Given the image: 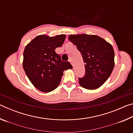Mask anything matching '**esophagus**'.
<instances>
[{
  "mask_svg": "<svg viewBox=\"0 0 133 133\" xmlns=\"http://www.w3.org/2000/svg\"><path fill=\"white\" fill-rule=\"evenodd\" d=\"M69 62L70 63L72 64V66H73V62H72V60H71V58H70V59L69 60Z\"/></svg>",
  "mask_w": 133,
  "mask_h": 133,
  "instance_id": "esophagus-1",
  "label": "esophagus"
}]
</instances>
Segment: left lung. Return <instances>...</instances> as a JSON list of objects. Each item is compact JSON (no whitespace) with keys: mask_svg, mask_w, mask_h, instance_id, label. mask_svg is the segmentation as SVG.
<instances>
[{"mask_svg":"<svg viewBox=\"0 0 133 133\" xmlns=\"http://www.w3.org/2000/svg\"><path fill=\"white\" fill-rule=\"evenodd\" d=\"M69 39L77 46L85 63V75L78 78L80 85L89 90L98 89L109 78L114 68L112 46L96 35H71Z\"/></svg>","mask_w":133,"mask_h":133,"instance_id":"obj_1","label":"left lung"}]
</instances>
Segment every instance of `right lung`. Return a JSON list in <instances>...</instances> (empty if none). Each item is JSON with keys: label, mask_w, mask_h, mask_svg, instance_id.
<instances>
[{"label": "right lung", "mask_w": 133, "mask_h": 133, "mask_svg": "<svg viewBox=\"0 0 133 133\" xmlns=\"http://www.w3.org/2000/svg\"><path fill=\"white\" fill-rule=\"evenodd\" d=\"M66 35L55 37L40 35L26 46L23 52V67L27 76L39 90L48 93L58 87L63 71L72 69L69 62L62 61L55 51L62 46Z\"/></svg>", "instance_id": "obj_1"}]
</instances>
